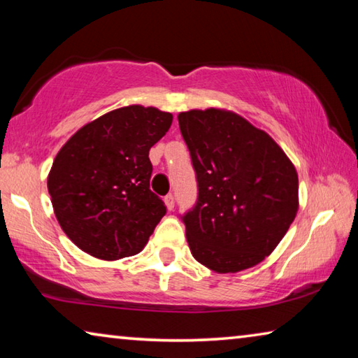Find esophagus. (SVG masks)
<instances>
[{
	"label": "esophagus",
	"mask_w": 358,
	"mask_h": 358,
	"mask_svg": "<svg viewBox=\"0 0 358 358\" xmlns=\"http://www.w3.org/2000/svg\"><path fill=\"white\" fill-rule=\"evenodd\" d=\"M164 203L169 211H172L175 208V197L172 196V194H167V196L164 197Z\"/></svg>",
	"instance_id": "1"
}]
</instances>
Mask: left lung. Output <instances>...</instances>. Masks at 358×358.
<instances>
[{
  "instance_id": "8db88e82",
  "label": "left lung",
  "mask_w": 358,
  "mask_h": 358,
  "mask_svg": "<svg viewBox=\"0 0 358 358\" xmlns=\"http://www.w3.org/2000/svg\"><path fill=\"white\" fill-rule=\"evenodd\" d=\"M197 178L183 216L194 259L216 273L251 268L273 252L299 210V175L265 131L224 108L178 115Z\"/></svg>"
}]
</instances>
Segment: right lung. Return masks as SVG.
Returning a JSON list of instances; mask_svg holds the SVG:
<instances>
[{"label": "right lung", "mask_w": 358, "mask_h": 358, "mask_svg": "<svg viewBox=\"0 0 358 358\" xmlns=\"http://www.w3.org/2000/svg\"><path fill=\"white\" fill-rule=\"evenodd\" d=\"M172 113L128 106L78 129L53 161L48 194L59 226L90 256L118 260L141 252L166 205L150 189V148Z\"/></svg>", "instance_id": "1"}]
</instances>
